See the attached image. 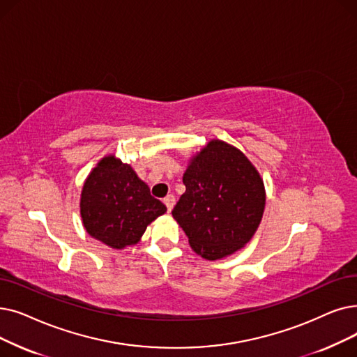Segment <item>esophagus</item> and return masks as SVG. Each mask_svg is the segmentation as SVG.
Here are the masks:
<instances>
[{"instance_id":"1","label":"esophagus","mask_w":357,"mask_h":357,"mask_svg":"<svg viewBox=\"0 0 357 357\" xmlns=\"http://www.w3.org/2000/svg\"><path fill=\"white\" fill-rule=\"evenodd\" d=\"M163 203L167 207V211H170V210H172L174 204H175V197L174 195H167L166 198H163Z\"/></svg>"}]
</instances>
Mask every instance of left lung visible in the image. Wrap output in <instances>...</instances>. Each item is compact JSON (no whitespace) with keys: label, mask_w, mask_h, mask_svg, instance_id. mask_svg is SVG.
I'll use <instances>...</instances> for the list:
<instances>
[{"label":"left lung","mask_w":357,"mask_h":357,"mask_svg":"<svg viewBox=\"0 0 357 357\" xmlns=\"http://www.w3.org/2000/svg\"><path fill=\"white\" fill-rule=\"evenodd\" d=\"M182 179L187 191L172 215L198 255L220 259L251 241L264 213L266 190L239 149L211 140L190 160Z\"/></svg>","instance_id":"8db88e82"}]
</instances>
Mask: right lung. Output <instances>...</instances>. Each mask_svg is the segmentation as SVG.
Instances as JSON below:
<instances>
[{
	"label": "right lung",
	"mask_w": 357,
	"mask_h": 357,
	"mask_svg": "<svg viewBox=\"0 0 357 357\" xmlns=\"http://www.w3.org/2000/svg\"><path fill=\"white\" fill-rule=\"evenodd\" d=\"M166 213L134 169L112 154L89 174L82 191L80 214L87 234L122 250L142 239L147 226Z\"/></svg>",
	"instance_id": "1"
}]
</instances>
